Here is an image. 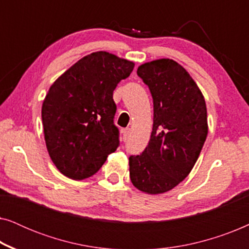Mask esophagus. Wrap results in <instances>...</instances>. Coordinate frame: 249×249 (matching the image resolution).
<instances>
[{
  "label": "esophagus",
  "instance_id": "esophagus-1",
  "mask_svg": "<svg viewBox=\"0 0 249 249\" xmlns=\"http://www.w3.org/2000/svg\"><path fill=\"white\" fill-rule=\"evenodd\" d=\"M122 135H124V141H127L129 136H130V129L129 128H125L122 130Z\"/></svg>",
  "mask_w": 249,
  "mask_h": 249
}]
</instances>
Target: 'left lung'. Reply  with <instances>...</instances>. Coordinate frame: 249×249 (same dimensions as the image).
<instances>
[{"instance_id":"1","label":"left lung","mask_w":249,"mask_h":249,"mask_svg":"<svg viewBox=\"0 0 249 249\" xmlns=\"http://www.w3.org/2000/svg\"><path fill=\"white\" fill-rule=\"evenodd\" d=\"M137 74L152 94L154 119L148 145L129 158V172L136 188L155 195L175 188L195 165L207 136L206 104L176 61L144 63Z\"/></svg>"}]
</instances>
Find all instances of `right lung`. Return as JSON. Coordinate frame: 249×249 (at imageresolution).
<instances>
[{
  "label": "right lung",
  "instance_id": "obj_1",
  "mask_svg": "<svg viewBox=\"0 0 249 249\" xmlns=\"http://www.w3.org/2000/svg\"><path fill=\"white\" fill-rule=\"evenodd\" d=\"M134 66L101 51L78 61L51 86L42 107L44 136L51 160L68 178L95 175L120 145L113 90Z\"/></svg>",
  "mask_w": 249,
  "mask_h": 249
}]
</instances>
